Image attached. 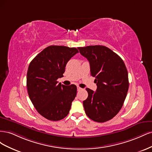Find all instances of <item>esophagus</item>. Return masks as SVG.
Here are the masks:
<instances>
[{
    "label": "esophagus",
    "instance_id": "obj_1",
    "mask_svg": "<svg viewBox=\"0 0 152 152\" xmlns=\"http://www.w3.org/2000/svg\"><path fill=\"white\" fill-rule=\"evenodd\" d=\"M77 91H80V90H82V89L81 88V87H80L79 86H77Z\"/></svg>",
    "mask_w": 152,
    "mask_h": 152
}]
</instances>
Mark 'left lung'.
<instances>
[{"mask_svg": "<svg viewBox=\"0 0 152 152\" xmlns=\"http://www.w3.org/2000/svg\"><path fill=\"white\" fill-rule=\"evenodd\" d=\"M89 61L91 75L97 89L86 88L88 97L83 102L86 113L97 122H104L120 111L129 89L128 73L122 58L103 45L78 48Z\"/></svg>", "mask_w": 152, "mask_h": 152, "instance_id": "1", "label": "left lung"}]
</instances>
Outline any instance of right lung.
<instances>
[{"label": "right lung", "instance_id": "right-lung-1", "mask_svg": "<svg viewBox=\"0 0 152 152\" xmlns=\"http://www.w3.org/2000/svg\"><path fill=\"white\" fill-rule=\"evenodd\" d=\"M79 50L75 48L50 45L33 59L28 66L26 87L29 98L41 115L52 121L67 116L77 94V86L58 83L66 63Z\"/></svg>", "mask_w": 152, "mask_h": 152}]
</instances>
